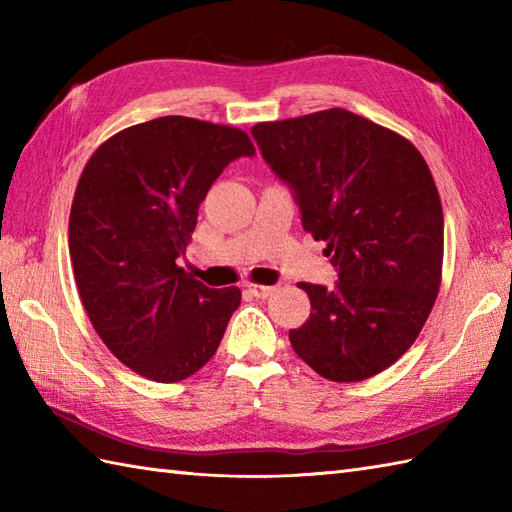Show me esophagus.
<instances>
[{
    "label": "esophagus",
    "mask_w": 512,
    "mask_h": 512,
    "mask_svg": "<svg viewBox=\"0 0 512 512\" xmlns=\"http://www.w3.org/2000/svg\"><path fill=\"white\" fill-rule=\"evenodd\" d=\"M246 290L250 292V295L253 297H257V299H266V297H270L273 295V286H257V284H248L246 286Z\"/></svg>",
    "instance_id": "esophagus-1"
}]
</instances>
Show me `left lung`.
<instances>
[{
  "label": "left lung",
  "mask_w": 512,
  "mask_h": 512,
  "mask_svg": "<svg viewBox=\"0 0 512 512\" xmlns=\"http://www.w3.org/2000/svg\"><path fill=\"white\" fill-rule=\"evenodd\" d=\"M250 134L339 273L334 288L299 284L312 310L290 330L292 350L334 383L380 374L418 339L440 290L444 217L427 162L341 107Z\"/></svg>",
  "instance_id": "1"
}]
</instances>
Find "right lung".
Returning <instances> with one entry per match:
<instances>
[{"label": "right lung", "instance_id": "obj_1", "mask_svg": "<svg viewBox=\"0 0 512 512\" xmlns=\"http://www.w3.org/2000/svg\"><path fill=\"white\" fill-rule=\"evenodd\" d=\"M242 156H255L242 129L162 116L105 140L76 184L70 257L83 308L118 361L156 383L198 372L242 301L178 266L211 184Z\"/></svg>", "mask_w": 512, "mask_h": 512}]
</instances>
